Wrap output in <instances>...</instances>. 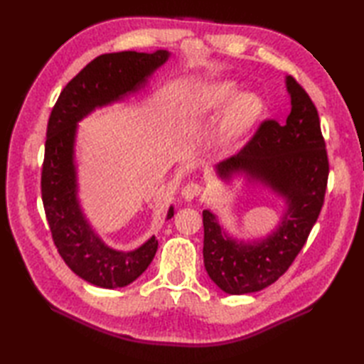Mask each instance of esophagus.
<instances>
[{
  "instance_id": "obj_1",
  "label": "esophagus",
  "mask_w": 364,
  "mask_h": 364,
  "mask_svg": "<svg viewBox=\"0 0 364 364\" xmlns=\"http://www.w3.org/2000/svg\"><path fill=\"white\" fill-rule=\"evenodd\" d=\"M203 192V188L198 183H188L186 186L181 189V196L186 200H194Z\"/></svg>"
}]
</instances>
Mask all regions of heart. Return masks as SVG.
Listing matches in <instances>:
<instances>
[{
    "mask_svg": "<svg viewBox=\"0 0 364 364\" xmlns=\"http://www.w3.org/2000/svg\"><path fill=\"white\" fill-rule=\"evenodd\" d=\"M237 93L233 81H213L197 90L196 111L200 114H213L223 111L213 134V146L220 154L233 153L245 141L257 125L262 112V102L250 92Z\"/></svg>",
    "mask_w": 364,
    "mask_h": 364,
    "instance_id": "b5f03b06",
    "label": "heart"
}]
</instances>
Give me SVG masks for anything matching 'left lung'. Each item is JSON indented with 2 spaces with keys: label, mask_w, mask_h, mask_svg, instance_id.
Masks as SVG:
<instances>
[{
  "label": "left lung",
  "mask_w": 364,
  "mask_h": 364,
  "mask_svg": "<svg viewBox=\"0 0 364 364\" xmlns=\"http://www.w3.org/2000/svg\"><path fill=\"white\" fill-rule=\"evenodd\" d=\"M291 112L284 125L264 120L244 149L219 162L223 181L244 175L284 198L286 213L267 237L244 242L230 237L215 215L203 211V262L227 294H249L275 283L296 259L319 218L327 191L328 156L319 114L304 87L286 76Z\"/></svg>",
  "instance_id": "1"
}]
</instances>
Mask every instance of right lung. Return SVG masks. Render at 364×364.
I'll return each mask as SVG.
<instances>
[{"label":"right lung","mask_w":364,"mask_h":364,"mask_svg":"<svg viewBox=\"0 0 364 364\" xmlns=\"http://www.w3.org/2000/svg\"><path fill=\"white\" fill-rule=\"evenodd\" d=\"M170 53H107L89 63L60 92L46 127L42 166V202L53 241L65 264L82 280L100 288H123L141 277L158 250L150 237L131 252L106 245L86 219L78 202L75 141L78 122L95 107L111 105L145 87L146 80ZM173 218V206L167 219Z\"/></svg>","instance_id":"obj_1"}]
</instances>
